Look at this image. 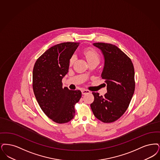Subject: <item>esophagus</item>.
<instances>
[{"label":"esophagus","mask_w":160,"mask_h":160,"mask_svg":"<svg viewBox=\"0 0 160 160\" xmlns=\"http://www.w3.org/2000/svg\"><path fill=\"white\" fill-rule=\"evenodd\" d=\"M82 93L83 95H86V94L89 93H90V92L88 90L82 89Z\"/></svg>","instance_id":"1"}]
</instances>
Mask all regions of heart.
<instances>
[{"label":"heart","mask_w":160,"mask_h":160,"mask_svg":"<svg viewBox=\"0 0 160 160\" xmlns=\"http://www.w3.org/2000/svg\"><path fill=\"white\" fill-rule=\"evenodd\" d=\"M83 53L85 56L86 58L87 59L88 62H99L100 61V57L98 53L95 51L93 49H87L84 51L83 52ZM76 57L74 55H73L71 58L70 60V64H72L75 61Z\"/></svg>","instance_id":"1"}]
</instances>
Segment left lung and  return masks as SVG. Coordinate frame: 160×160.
<instances>
[{"instance_id":"obj_1","label":"left lung","mask_w":160,"mask_h":160,"mask_svg":"<svg viewBox=\"0 0 160 160\" xmlns=\"http://www.w3.org/2000/svg\"><path fill=\"white\" fill-rule=\"evenodd\" d=\"M93 45L102 51L104 57L101 77L105 80L107 93L102 96L93 92L94 101L90 107L98 120L112 122L124 114L133 95L134 67L130 58L115 45L105 43Z\"/></svg>"}]
</instances>
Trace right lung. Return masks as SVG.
I'll return each mask as SVG.
<instances>
[{
  "label": "right lung",
  "instance_id": "obj_1",
  "mask_svg": "<svg viewBox=\"0 0 160 160\" xmlns=\"http://www.w3.org/2000/svg\"><path fill=\"white\" fill-rule=\"evenodd\" d=\"M78 45L75 42L55 45L38 58L34 65L32 89L36 100L45 114L59 124L74 118V106L82 97L80 90L63 88L62 83Z\"/></svg>",
  "mask_w": 160,
  "mask_h": 160
}]
</instances>
